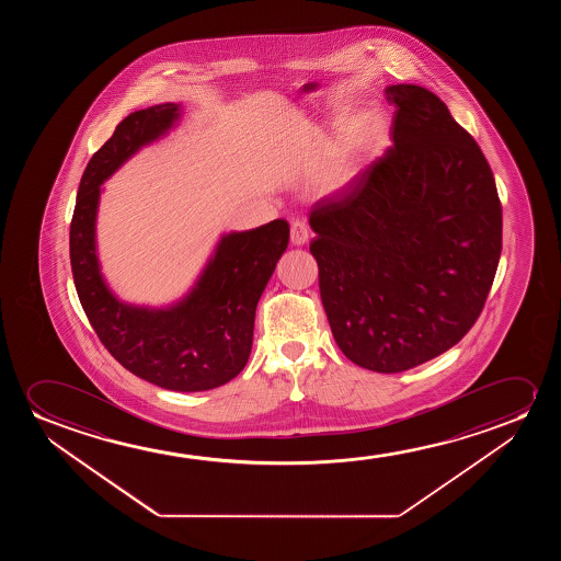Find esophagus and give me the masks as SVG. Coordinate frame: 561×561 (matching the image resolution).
Segmentation results:
<instances>
[{
    "label": "esophagus",
    "instance_id": "1",
    "mask_svg": "<svg viewBox=\"0 0 561 561\" xmlns=\"http://www.w3.org/2000/svg\"><path fill=\"white\" fill-rule=\"evenodd\" d=\"M308 241H310V230L307 228V224L297 222L291 224V243L293 245H307Z\"/></svg>",
    "mask_w": 561,
    "mask_h": 561
}]
</instances>
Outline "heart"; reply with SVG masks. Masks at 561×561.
I'll list each match as a JSON object with an SVG mask.
<instances>
[{
  "label": "heart",
  "mask_w": 561,
  "mask_h": 561,
  "mask_svg": "<svg viewBox=\"0 0 561 561\" xmlns=\"http://www.w3.org/2000/svg\"><path fill=\"white\" fill-rule=\"evenodd\" d=\"M374 124L376 118L371 115L362 116L358 121L346 124L343 130V144L337 147V151L323 164L318 174V184L323 192H339L353 180L354 161H356L354 157L374 130Z\"/></svg>",
  "instance_id": "1"
}]
</instances>
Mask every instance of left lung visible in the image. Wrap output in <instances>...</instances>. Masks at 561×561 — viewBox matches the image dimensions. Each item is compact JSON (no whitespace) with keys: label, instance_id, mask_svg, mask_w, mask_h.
Returning a JSON list of instances; mask_svg holds the SVG:
<instances>
[{"label":"left lung","instance_id":"obj_1","mask_svg":"<svg viewBox=\"0 0 561 561\" xmlns=\"http://www.w3.org/2000/svg\"><path fill=\"white\" fill-rule=\"evenodd\" d=\"M392 146L310 208L320 295L348 360L399 374L453 348L484 307L502 205L476 139L422 85L385 90Z\"/></svg>","mask_w":561,"mask_h":561}]
</instances>
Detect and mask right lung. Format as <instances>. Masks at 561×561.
Returning <instances> with one entry per match:
<instances>
[{
  "mask_svg": "<svg viewBox=\"0 0 561 561\" xmlns=\"http://www.w3.org/2000/svg\"><path fill=\"white\" fill-rule=\"evenodd\" d=\"M180 105L162 103L126 116L93 153L70 222V266L78 299L103 346L134 376L169 391L197 392L228 383L245 368L254 310L289 243V224L222 236L197 284L169 308L131 307L111 293L95 253L101 184L174 126Z\"/></svg>",
  "mask_w": 561,
  "mask_h": 561,
  "instance_id": "obj_1",
  "label": "right lung"
}]
</instances>
